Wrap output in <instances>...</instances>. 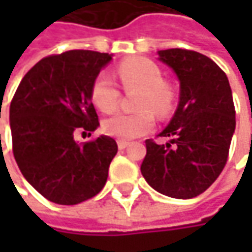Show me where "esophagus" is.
<instances>
[{
    "label": "esophagus",
    "mask_w": 252,
    "mask_h": 252,
    "mask_svg": "<svg viewBox=\"0 0 252 252\" xmlns=\"http://www.w3.org/2000/svg\"><path fill=\"white\" fill-rule=\"evenodd\" d=\"M117 143H118V149H120V150H124L126 147L129 146V141H126V140H118Z\"/></svg>",
    "instance_id": "obj_1"
}]
</instances>
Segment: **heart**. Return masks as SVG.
<instances>
[{
    "label": "heart",
    "instance_id": "obj_1",
    "mask_svg": "<svg viewBox=\"0 0 252 252\" xmlns=\"http://www.w3.org/2000/svg\"><path fill=\"white\" fill-rule=\"evenodd\" d=\"M118 77L126 89H140L132 114L118 112L102 123V129L112 137L131 140L147 134L155 126L156 112L159 117H168L175 105V90L163 81L160 68L150 60L131 58L117 68ZM90 97L96 108L103 112H112L120 102V89L112 77L100 73L92 83Z\"/></svg>",
    "mask_w": 252,
    "mask_h": 252
}]
</instances>
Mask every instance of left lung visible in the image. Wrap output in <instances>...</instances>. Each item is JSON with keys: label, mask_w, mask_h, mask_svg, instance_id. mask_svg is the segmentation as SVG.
Here are the masks:
<instances>
[{"label": "left lung", "mask_w": 252, "mask_h": 252, "mask_svg": "<svg viewBox=\"0 0 252 252\" xmlns=\"http://www.w3.org/2000/svg\"><path fill=\"white\" fill-rule=\"evenodd\" d=\"M159 60L179 80V103L159 135L166 144L146 140L141 174L147 184L172 198L204 192L226 165L235 131V106L229 80L209 57L189 49L159 51Z\"/></svg>", "instance_id": "left-lung-1"}]
</instances>
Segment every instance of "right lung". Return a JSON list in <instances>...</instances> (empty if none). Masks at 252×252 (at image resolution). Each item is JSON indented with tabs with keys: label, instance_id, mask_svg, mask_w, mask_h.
Segmentation results:
<instances>
[{
	"label": "right lung",
	"instance_id": "obj_1",
	"mask_svg": "<svg viewBox=\"0 0 252 252\" xmlns=\"http://www.w3.org/2000/svg\"><path fill=\"white\" fill-rule=\"evenodd\" d=\"M112 60L96 51L42 58L20 81L10 105L14 159L27 182L46 200L73 206L105 187L117 141L108 135L77 143L78 129L99 126L90 89Z\"/></svg>",
	"mask_w": 252,
	"mask_h": 252
}]
</instances>
